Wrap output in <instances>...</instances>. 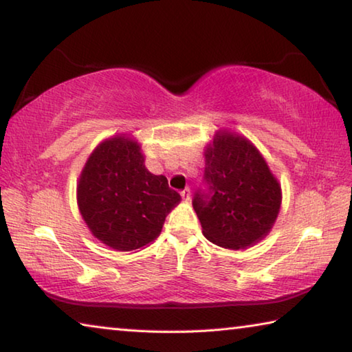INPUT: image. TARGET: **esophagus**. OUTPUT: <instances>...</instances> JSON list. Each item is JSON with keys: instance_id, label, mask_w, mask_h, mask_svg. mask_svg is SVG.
<instances>
[{"instance_id": "esophagus-1", "label": "esophagus", "mask_w": 352, "mask_h": 352, "mask_svg": "<svg viewBox=\"0 0 352 352\" xmlns=\"http://www.w3.org/2000/svg\"><path fill=\"white\" fill-rule=\"evenodd\" d=\"M180 195H182V199H183L184 201H189V200H190V189H189V188L183 189L182 192H180Z\"/></svg>"}]
</instances>
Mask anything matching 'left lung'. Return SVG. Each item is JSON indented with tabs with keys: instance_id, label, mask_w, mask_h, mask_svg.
Here are the masks:
<instances>
[{
	"instance_id": "8db88e82",
	"label": "left lung",
	"mask_w": 352,
	"mask_h": 352,
	"mask_svg": "<svg viewBox=\"0 0 352 352\" xmlns=\"http://www.w3.org/2000/svg\"><path fill=\"white\" fill-rule=\"evenodd\" d=\"M206 189L192 206L208 241L241 250L270 233L281 206V184L252 142L220 130L205 148Z\"/></svg>"
}]
</instances>
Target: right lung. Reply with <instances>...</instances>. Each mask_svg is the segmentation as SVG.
<instances>
[{
    "instance_id": "obj_1",
    "label": "right lung",
    "mask_w": 352,
    "mask_h": 352,
    "mask_svg": "<svg viewBox=\"0 0 352 352\" xmlns=\"http://www.w3.org/2000/svg\"><path fill=\"white\" fill-rule=\"evenodd\" d=\"M164 175L146 169L141 146L127 136L94 148L80 172L77 205L91 234L118 252L153 242L166 216L180 204Z\"/></svg>"
}]
</instances>
